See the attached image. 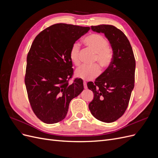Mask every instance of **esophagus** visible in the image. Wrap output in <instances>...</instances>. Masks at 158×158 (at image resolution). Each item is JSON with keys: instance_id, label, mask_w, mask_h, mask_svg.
<instances>
[{"instance_id": "34e87169", "label": "esophagus", "mask_w": 158, "mask_h": 158, "mask_svg": "<svg viewBox=\"0 0 158 158\" xmlns=\"http://www.w3.org/2000/svg\"><path fill=\"white\" fill-rule=\"evenodd\" d=\"M84 88L85 89H87L88 88V86H87V84L85 82H84Z\"/></svg>"}]
</instances>
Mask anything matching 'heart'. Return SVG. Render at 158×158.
<instances>
[{
  "label": "heart",
  "instance_id": "1",
  "mask_svg": "<svg viewBox=\"0 0 158 158\" xmlns=\"http://www.w3.org/2000/svg\"><path fill=\"white\" fill-rule=\"evenodd\" d=\"M85 44L95 52V60L102 67H107L111 63L113 59V52L109 48L107 40L99 34H91L85 38ZM80 45L76 42L72 45L69 52V56L71 61L75 65L80 63ZM100 69L97 64L92 66L82 65L76 71L77 77L84 80H90L94 79L100 74Z\"/></svg>",
  "mask_w": 158,
  "mask_h": 158
}]
</instances>
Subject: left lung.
<instances>
[{
	"instance_id": "1",
	"label": "left lung",
	"mask_w": 158,
	"mask_h": 158,
	"mask_svg": "<svg viewBox=\"0 0 158 158\" xmlns=\"http://www.w3.org/2000/svg\"><path fill=\"white\" fill-rule=\"evenodd\" d=\"M91 29L104 33L111 45L113 59L94 83L87 84L94 95L88 107L98 120L113 123L125 112L135 86V56L127 37L116 27L102 24L92 26Z\"/></svg>"
}]
</instances>
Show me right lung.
Wrapping results in <instances>:
<instances>
[{"mask_svg":"<svg viewBox=\"0 0 158 158\" xmlns=\"http://www.w3.org/2000/svg\"><path fill=\"white\" fill-rule=\"evenodd\" d=\"M89 30V27L56 23L33 41L27 56L25 84L33 112L45 123L63 120L70 101L84 89L81 78L69 84L73 74L69 52Z\"/></svg>","mask_w":158,"mask_h":158,"instance_id":"add662e5","label":"right lung"}]
</instances>
